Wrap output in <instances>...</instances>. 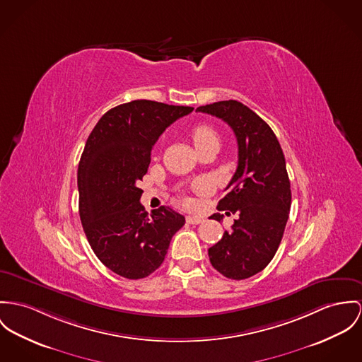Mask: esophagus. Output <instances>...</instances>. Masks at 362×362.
Returning a JSON list of instances; mask_svg holds the SVG:
<instances>
[{
    "instance_id": "esophagus-1",
    "label": "esophagus",
    "mask_w": 362,
    "mask_h": 362,
    "mask_svg": "<svg viewBox=\"0 0 362 362\" xmlns=\"http://www.w3.org/2000/svg\"><path fill=\"white\" fill-rule=\"evenodd\" d=\"M186 222L189 223V224H199V223L204 222V219L197 218V216H187Z\"/></svg>"
}]
</instances>
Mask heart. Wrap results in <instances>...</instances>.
<instances>
[{"instance_id": "b5f03b06", "label": "heart", "mask_w": 362, "mask_h": 362, "mask_svg": "<svg viewBox=\"0 0 362 362\" xmlns=\"http://www.w3.org/2000/svg\"><path fill=\"white\" fill-rule=\"evenodd\" d=\"M192 139H193L197 150L209 144V143H219V136H218L216 131L214 128H211L209 125L195 127L193 132H192ZM197 190L199 193H205L208 190V187L204 183H198ZM182 204L186 205V206H192L194 204V201L192 198H182Z\"/></svg>"}]
</instances>
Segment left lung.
I'll return each mask as SVG.
<instances>
[{
    "label": "left lung",
    "instance_id": "left-lung-1",
    "mask_svg": "<svg viewBox=\"0 0 362 362\" xmlns=\"http://www.w3.org/2000/svg\"><path fill=\"white\" fill-rule=\"evenodd\" d=\"M197 112L227 122L238 144V167L218 204L219 211L238 214V219L208 250L209 260L227 279H250L274 257L289 218L292 194L285 157L273 129L241 102L223 100ZM211 219L221 222L223 215Z\"/></svg>",
    "mask_w": 362,
    "mask_h": 362
}]
</instances>
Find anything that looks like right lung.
<instances>
[{"mask_svg": "<svg viewBox=\"0 0 362 362\" xmlns=\"http://www.w3.org/2000/svg\"><path fill=\"white\" fill-rule=\"evenodd\" d=\"M193 110L132 100L102 115L86 140L77 173L83 231L98 259L124 279L154 273L185 224V216L168 206L148 216L136 183L147 173L161 134Z\"/></svg>", "mask_w": 362, "mask_h": 362, "instance_id": "add662e5", "label": "right lung"}]
</instances>
